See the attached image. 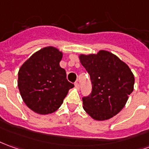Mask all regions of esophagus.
Returning a JSON list of instances; mask_svg holds the SVG:
<instances>
[{"label":"esophagus","instance_id":"esophagus-1","mask_svg":"<svg viewBox=\"0 0 149 149\" xmlns=\"http://www.w3.org/2000/svg\"><path fill=\"white\" fill-rule=\"evenodd\" d=\"M75 87H76L77 89H79V88H80V85H79V83H78V81L75 82Z\"/></svg>","mask_w":149,"mask_h":149}]
</instances>
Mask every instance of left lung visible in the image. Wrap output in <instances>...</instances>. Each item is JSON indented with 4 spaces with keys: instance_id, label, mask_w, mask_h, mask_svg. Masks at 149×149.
Segmentation results:
<instances>
[{
    "instance_id": "8db88e82",
    "label": "left lung",
    "mask_w": 149,
    "mask_h": 149,
    "mask_svg": "<svg viewBox=\"0 0 149 149\" xmlns=\"http://www.w3.org/2000/svg\"><path fill=\"white\" fill-rule=\"evenodd\" d=\"M80 60L92 84L90 94L82 97L84 110L96 120L114 117L124 107L134 89L135 78L131 69L107 51L81 55Z\"/></svg>"
}]
</instances>
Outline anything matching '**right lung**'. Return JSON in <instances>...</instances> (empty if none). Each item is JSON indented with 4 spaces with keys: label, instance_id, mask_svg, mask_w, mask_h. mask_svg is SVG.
<instances>
[{
    "label": "right lung",
    "instance_id": "right-lung-1",
    "mask_svg": "<svg viewBox=\"0 0 149 149\" xmlns=\"http://www.w3.org/2000/svg\"><path fill=\"white\" fill-rule=\"evenodd\" d=\"M62 52L47 47L32 55L18 72L17 86L24 102L40 114L53 113L63 103L68 90L74 87L60 66Z\"/></svg>",
    "mask_w": 149,
    "mask_h": 149
}]
</instances>
